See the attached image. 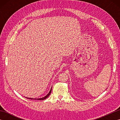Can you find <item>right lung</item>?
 <instances>
[{"label": "right lung", "instance_id": "right-lung-1", "mask_svg": "<svg viewBox=\"0 0 120 120\" xmlns=\"http://www.w3.org/2000/svg\"><path fill=\"white\" fill-rule=\"evenodd\" d=\"M52 88H51V90H50L49 92L48 93V94H47V95L46 96H45V97H44V98H35L34 99H37V100H40V101H42V100H44V99H46V98H47L48 97V96H49V95H50V94L51 93V92H52ZM27 98L31 99H34V98Z\"/></svg>", "mask_w": 120, "mask_h": 120}]
</instances>
